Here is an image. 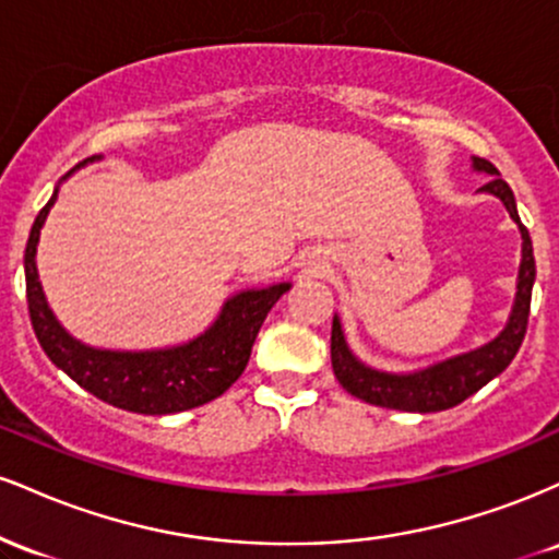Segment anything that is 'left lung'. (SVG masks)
Segmentation results:
<instances>
[{
	"instance_id": "1",
	"label": "left lung",
	"mask_w": 559,
	"mask_h": 559,
	"mask_svg": "<svg viewBox=\"0 0 559 559\" xmlns=\"http://www.w3.org/2000/svg\"><path fill=\"white\" fill-rule=\"evenodd\" d=\"M473 168L489 173L491 181L480 186V191L502 199V204L510 213L512 221L518 223L523 236V260L521 273H518V294L515 305H512L510 320H507L504 331L489 344L478 346V349L465 352V355L452 357L431 368L418 370V373H383V370H373L362 365L352 355L346 346L342 323L333 318L331 329V365L333 376L338 383L349 391L357 400L376 404V407L389 409H404V413H439V409H449L454 404L465 402L467 396L476 394L480 386L497 378L512 357L521 349L525 329H528V312H531V288L536 281V262H534V243H531L528 228L521 223L518 215L515 197L512 189L499 178V170L493 168L489 159L473 157Z\"/></svg>"
}]
</instances>
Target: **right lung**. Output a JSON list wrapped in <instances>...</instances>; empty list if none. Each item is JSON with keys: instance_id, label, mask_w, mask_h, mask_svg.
Returning a JSON list of instances; mask_svg holds the SVG:
<instances>
[{"instance_id": "obj_1", "label": "right lung", "mask_w": 559, "mask_h": 559, "mask_svg": "<svg viewBox=\"0 0 559 559\" xmlns=\"http://www.w3.org/2000/svg\"><path fill=\"white\" fill-rule=\"evenodd\" d=\"M81 165H75L70 173L79 170ZM55 199L57 189L52 199L41 207V213L36 215L23 258L31 325H34L38 344L47 352L49 360L60 370H66L96 400L128 409V413H183V409L199 407V404H207L215 396H221L243 373L260 325L265 323L271 307L292 284L249 288V292L236 294L223 305L215 323L202 336L191 338L189 344L146 352L94 349V346L75 342L57 323L41 292V284H38L36 247Z\"/></svg>"}]
</instances>
